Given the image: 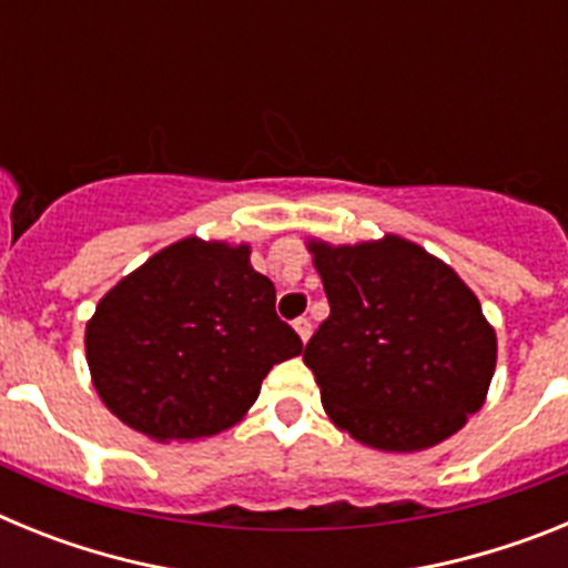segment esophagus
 Returning <instances> with one entry per match:
<instances>
[{
	"instance_id": "obj_1",
	"label": "esophagus",
	"mask_w": 568,
	"mask_h": 568,
	"mask_svg": "<svg viewBox=\"0 0 568 568\" xmlns=\"http://www.w3.org/2000/svg\"><path fill=\"white\" fill-rule=\"evenodd\" d=\"M293 327H295V333H298V338L304 341V344H307L310 335H313V324H310L307 315H301V318H295Z\"/></svg>"
}]
</instances>
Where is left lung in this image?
Here are the masks:
<instances>
[{"mask_svg":"<svg viewBox=\"0 0 568 568\" xmlns=\"http://www.w3.org/2000/svg\"><path fill=\"white\" fill-rule=\"evenodd\" d=\"M307 247L329 318L304 364L333 424L384 453H418L458 433L484 406L498 361L475 293L400 235Z\"/></svg>","mask_w":568,"mask_h":568,"instance_id":"1","label":"left lung"}]
</instances>
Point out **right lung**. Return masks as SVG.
Masks as SVG:
<instances>
[{
	"label": "right lung",
	"instance_id": "1",
	"mask_svg": "<svg viewBox=\"0 0 568 568\" xmlns=\"http://www.w3.org/2000/svg\"><path fill=\"white\" fill-rule=\"evenodd\" d=\"M301 349L247 244L202 239L150 255L99 301L84 329L99 398L155 440L210 438L239 424L270 369Z\"/></svg>",
	"mask_w": 568,
	"mask_h": 568
}]
</instances>
